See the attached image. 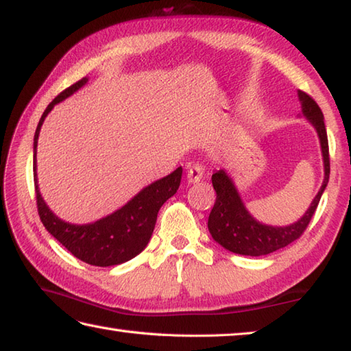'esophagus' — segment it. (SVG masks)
Instances as JSON below:
<instances>
[{
	"mask_svg": "<svg viewBox=\"0 0 351 351\" xmlns=\"http://www.w3.org/2000/svg\"><path fill=\"white\" fill-rule=\"evenodd\" d=\"M203 173H204V169H203V167H202L200 163L191 165L189 169H188V182L189 183L200 182L202 178H203Z\"/></svg>",
	"mask_w": 351,
	"mask_h": 351,
	"instance_id": "esophagus-1",
	"label": "esophagus"
}]
</instances>
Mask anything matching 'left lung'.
I'll use <instances>...</instances> for the list:
<instances>
[{"mask_svg":"<svg viewBox=\"0 0 351 351\" xmlns=\"http://www.w3.org/2000/svg\"><path fill=\"white\" fill-rule=\"evenodd\" d=\"M298 99L301 104L300 117H306L307 122L315 128L319 138L322 163H324V180L318 194L310 203L308 209L301 218L287 226H272L258 221L249 213L244 204L234 178L224 168H220L213 174V186L217 193V200L209 214L208 229L214 241L220 244L229 252L246 256H261L286 247L287 244L300 238L306 230L307 224L312 220L321 195L327 188L330 177L328 160V141L327 131L324 125V114L312 97L298 90Z\"/></svg>","mask_w":351,"mask_h":351,"instance_id":"8db88e82","label":"left lung"}]
</instances>
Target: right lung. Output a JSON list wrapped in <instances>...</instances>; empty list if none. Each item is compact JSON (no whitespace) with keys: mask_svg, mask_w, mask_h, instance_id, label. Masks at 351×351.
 I'll list each match as a JSON object with an SVG mask.
<instances>
[{"mask_svg":"<svg viewBox=\"0 0 351 351\" xmlns=\"http://www.w3.org/2000/svg\"><path fill=\"white\" fill-rule=\"evenodd\" d=\"M87 82L88 77H84L67 90H64L55 101L49 104V107L39 119L35 138H33V173H35L38 213L49 234L55 237L69 252L81 261L91 264V266L108 267L130 261L131 258H134L147 247L156 226L158 209L168 198L177 193L183 169L182 167L177 168L167 177L149 183L122 208L93 223H70L53 213L43 198L38 184L36 148L39 131H41L45 117L55 108V105L75 95Z\"/></svg>","mask_w":351,"mask_h":351,"instance_id":"right-lung-1","label":"right lung"}]
</instances>
